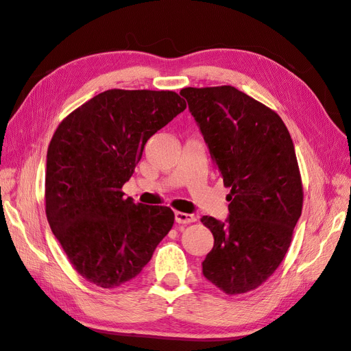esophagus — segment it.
I'll return each mask as SVG.
<instances>
[{
	"label": "esophagus",
	"instance_id": "esophagus-1",
	"mask_svg": "<svg viewBox=\"0 0 351 351\" xmlns=\"http://www.w3.org/2000/svg\"><path fill=\"white\" fill-rule=\"evenodd\" d=\"M197 218L193 214H184V212H176V221L178 224H192Z\"/></svg>",
	"mask_w": 351,
	"mask_h": 351
}]
</instances>
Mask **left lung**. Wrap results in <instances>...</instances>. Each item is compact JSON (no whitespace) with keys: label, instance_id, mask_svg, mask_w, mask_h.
Segmentation results:
<instances>
[{"label":"left lung","instance_id":"obj_1","mask_svg":"<svg viewBox=\"0 0 351 351\" xmlns=\"http://www.w3.org/2000/svg\"><path fill=\"white\" fill-rule=\"evenodd\" d=\"M180 95L231 189L228 218L200 219L214 236L202 272L230 295L252 291L280 267L302 215L291 136L277 112L232 86L184 88Z\"/></svg>","mask_w":351,"mask_h":351}]
</instances>
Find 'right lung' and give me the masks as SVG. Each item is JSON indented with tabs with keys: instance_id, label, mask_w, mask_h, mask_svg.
Masks as SVG:
<instances>
[{
	"instance_id": "add662e5",
	"label": "right lung",
	"mask_w": 351,
	"mask_h": 351,
	"mask_svg": "<svg viewBox=\"0 0 351 351\" xmlns=\"http://www.w3.org/2000/svg\"><path fill=\"white\" fill-rule=\"evenodd\" d=\"M173 90L110 89L69 114L47 154L45 212L84 280L114 289L139 275L174 224L168 206L134 204L121 189L143 147L186 110Z\"/></svg>"
}]
</instances>
